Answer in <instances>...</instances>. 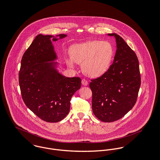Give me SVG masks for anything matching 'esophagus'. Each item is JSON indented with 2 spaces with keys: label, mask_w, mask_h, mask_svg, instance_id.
I'll use <instances>...</instances> for the list:
<instances>
[{
  "label": "esophagus",
  "mask_w": 160,
  "mask_h": 160,
  "mask_svg": "<svg viewBox=\"0 0 160 160\" xmlns=\"http://www.w3.org/2000/svg\"><path fill=\"white\" fill-rule=\"evenodd\" d=\"M82 85H84V86H87V85H88V81H87L86 80H85V78H83V79L82 80Z\"/></svg>",
  "instance_id": "34e87169"
}]
</instances>
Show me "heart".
Returning <instances> with one entry per match:
<instances>
[{
    "label": "heart",
    "mask_w": 160,
    "mask_h": 160,
    "mask_svg": "<svg viewBox=\"0 0 160 160\" xmlns=\"http://www.w3.org/2000/svg\"><path fill=\"white\" fill-rule=\"evenodd\" d=\"M72 58L66 62L72 66L74 62L82 64L83 72L90 77H98L105 74L110 66L114 49L107 41H88L73 46L70 50Z\"/></svg>",
    "instance_id": "b5f03b06"
}]
</instances>
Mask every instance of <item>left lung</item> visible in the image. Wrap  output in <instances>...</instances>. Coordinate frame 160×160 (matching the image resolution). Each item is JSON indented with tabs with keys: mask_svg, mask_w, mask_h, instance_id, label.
I'll list each match as a JSON object with an SVG mask.
<instances>
[{
	"mask_svg": "<svg viewBox=\"0 0 160 160\" xmlns=\"http://www.w3.org/2000/svg\"><path fill=\"white\" fill-rule=\"evenodd\" d=\"M116 41L112 64L100 77L91 80L92 108L96 118L105 122L120 119L136 102L141 85L139 62L135 52L116 33H109Z\"/></svg>",
	"mask_w": 160,
	"mask_h": 160,
	"instance_id": "1",
	"label": "left lung"
}]
</instances>
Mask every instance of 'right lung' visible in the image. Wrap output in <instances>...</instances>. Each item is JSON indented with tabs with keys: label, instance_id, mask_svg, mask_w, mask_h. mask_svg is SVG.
I'll use <instances>...</instances> for the list:
<instances>
[{
	"label": "right lung",
	"instance_id": "right-lung-1",
	"mask_svg": "<svg viewBox=\"0 0 160 160\" xmlns=\"http://www.w3.org/2000/svg\"><path fill=\"white\" fill-rule=\"evenodd\" d=\"M66 37L38 35L21 60L19 83L22 99L30 110L48 122L61 121L67 116L71 98L81 87L80 78L60 74L58 62H53L57 56L50 39L57 41Z\"/></svg>",
	"mask_w": 160,
	"mask_h": 160
}]
</instances>
